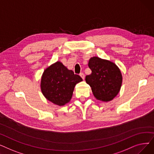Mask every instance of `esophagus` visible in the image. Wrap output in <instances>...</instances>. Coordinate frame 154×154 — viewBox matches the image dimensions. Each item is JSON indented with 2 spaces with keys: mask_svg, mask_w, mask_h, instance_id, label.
<instances>
[{
  "mask_svg": "<svg viewBox=\"0 0 154 154\" xmlns=\"http://www.w3.org/2000/svg\"><path fill=\"white\" fill-rule=\"evenodd\" d=\"M80 76L82 77V79L83 80L85 79V74H84V73H82V72L80 73Z\"/></svg>",
  "mask_w": 154,
  "mask_h": 154,
  "instance_id": "1",
  "label": "esophagus"
}]
</instances>
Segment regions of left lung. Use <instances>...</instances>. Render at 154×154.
I'll list each match as a JSON object with an SVG mask.
<instances>
[{
    "label": "left lung",
    "instance_id": "left-lung-1",
    "mask_svg": "<svg viewBox=\"0 0 154 154\" xmlns=\"http://www.w3.org/2000/svg\"><path fill=\"white\" fill-rule=\"evenodd\" d=\"M92 74L85 77L86 82L91 87L95 97L99 100H112L120 91L122 76L119 67L109 60L97 57L88 62Z\"/></svg>",
    "mask_w": 154,
    "mask_h": 154
}]
</instances>
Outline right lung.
<instances>
[{
	"instance_id": "obj_1",
	"label": "right lung",
	"mask_w": 154,
	"mask_h": 154,
	"mask_svg": "<svg viewBox=\"0 0 154 154\" xmlns=\"http://www.w3.org/2000/svg\"><path fill=\"white\" fill-rule=\"evenodd\" d=\"M82 80L62 63L57 62L44 70L40 87L47 100L61 106L70 100L75 85Z\"/></svg>"
}]
</instances>
